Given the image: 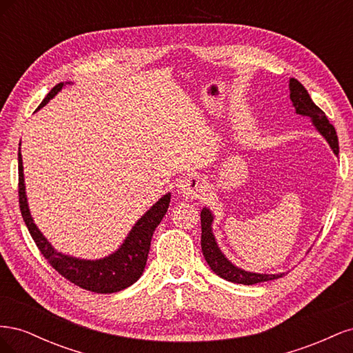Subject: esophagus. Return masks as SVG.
<instances>
[{
	"label": "esophagus",
	"instance_id": "1",
	"mask_svg": "<svg viewBox=\"0 0 353 353\" xmlns=\"http://www.w3.org/2000/svg\"><path fill=\"white\" fill-rule=\"evenodd\" d=\"M203 181L199 175H185L178 181V193L185 197H197L201 193Z\"/></svg>",
	"mask_w": 353,
	"mask_h": 353
}]
</instances>
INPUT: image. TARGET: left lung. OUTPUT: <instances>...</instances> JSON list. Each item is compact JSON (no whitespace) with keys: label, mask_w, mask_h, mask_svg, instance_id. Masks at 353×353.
<instances>
[{"label":"left lung","mask_w":353,"mask_h":353,"mask_svg":"<svg viewBox=\"0 0 353 353\" xmlns=\"http://www.w3.org/2000/svg\"><path fill=\"white\" fill-rule=\"evenodd\" d=\"M288 90H290V100L293 103V108H294L296 113L311 117L315 130L325 138V141L331 147V150H333V153L337 156L339 154L337 134H336L334 126L328 122L325 113L312 101L311 95L307 94L306 88L297 79L290 78V81H288ZM200 219H201V252H203V256H205V259H206L208 265L210 266V270L216 275H219L221 279L231 281V283L252 285V284H258V283H263V281L276 280L284 275V272L259 274V272H250V271H244V270L239 268V266L234 265L219 249L216 239H215V236H213V230H212L213 213L210 212V209L203 208L201 213H200Z\"/></svg>","instance_id":"1"}]
</instances>
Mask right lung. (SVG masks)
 Masks as SVG:
<instances>
[{
    "mask_svg": "<svg viewBox=\"0 0 353 353\" xmlns=\"http://www.w3.org/2000/svg\"><path fill=\"white\" fill-rule=\"evenodd\" d=\"M63 87H65V82L56 85L38 105V110L44 108L54 95H57V92L61 91ZM169 201L170 193L160 197L135 222V225L132 227L130 234H128L123 243L119 245V249L112 254L95 261L74 258V256L57 252L52 248L51 243L44 237V234L38 230L34 219H32L26 197L22 154H20L19 148V205L30 236L38 245L42 256L50 262L52 268L60 275L65 276L66 280L79 285L81 288H85V290L104 294L116 293L132 285L140 279L147 263V256L148 250H150L153 232L160 221L166 215Z\"/></svg>",
    "mask_w": 353,
    "mask_h": 353,
    "instance_id": "obj_1",
    "label": "right lung"
}]
</instances>
